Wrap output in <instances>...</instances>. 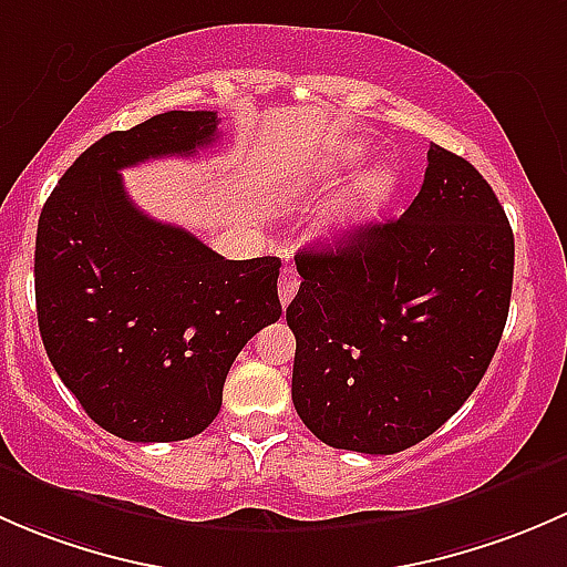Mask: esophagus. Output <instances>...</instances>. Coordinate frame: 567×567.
I'll return each mask as SVG.
<instances>
[{"label": "esophagus", "instance_id": "esophagus-1", "mask_svg": "<svg viewBox=\"0 0 567 567\" xmlns=\"http://www.w3.org/2000/svg\"><path fill=\"white\" fill-rule=\"evenodd\" d=\"M299 285H301V277H299V271H296V266L285 262L282 274H279V282H277L279 301H282V307H288L290 301H293V296H296V290H299Z\"/></svg>", "mask_w": 567, "mask_h": 567}]
</instances>
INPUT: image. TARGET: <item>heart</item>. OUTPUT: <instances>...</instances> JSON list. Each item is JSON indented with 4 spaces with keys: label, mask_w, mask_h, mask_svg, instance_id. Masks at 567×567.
<instances>
[{
    "label": "heart",
    "mask_w": 567,
    "mask_h": 567,
    "mask_svg": "<svg viewBox=\"0 0 567 567\" xmlns=\"http://www.w3.org/2000/svg\"><path fill=\"white\" fill-rule=\"evenodd\" d=\"M320 175L326 177L334 175V167H329ZM390 194H392V177L386 175L384 169H373V173L362 175L357 181V186L351 188V194H348V205L346 210H342V221L353 225V221L370 219V216H375L381 208H384Z\"/></svg>",
    "instance_id": "heart-1"
}]
</instances>
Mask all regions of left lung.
I'll return each instance as SVG.
<instances>
[{
    "instance_id": "8db88e82",
    "label": "left lung",
    "mask_w": 567,
    "mask_h": 567,
    "mask_svg": "<svg viewBox=\"0 0 567 567\" xmlns=\"http://www.w3.org/2000/svg\"><path fill=\"white\" fill-rule=\"evenodd\" d=\"M513 230L483 175L431 145L400 219L296 255L293 405L323 444L414 447L466 403L494 359L513 290Z\"/></svg>"
}]
</instances>
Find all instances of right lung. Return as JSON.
Returning <instances> with one entry per match:
<instances>
[{"instance_id": "1", "label": "right lung", "mask_w": 567, "mask_h": 567, "mask_svg": "<svg viewBox=\"0 0 567 567\" xmlns=\"http://www.w3.org/2000/svg\"><path fill=\"white\" fill-rule=\"evenodd\" d=\"M216 112H164L90 145L38 219L35 301L45 353L87 416L125 442H181L221 409L233 359L282 316L279 257L225 260L142 214L120 169L194 156Z\"/></svg>"}]
</instances>
